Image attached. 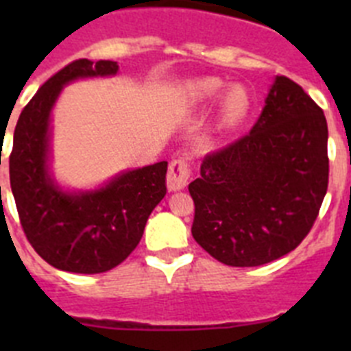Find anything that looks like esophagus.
Masks as SVG:
<instances>
[{"label":"esophagus","instance_id":"34e87169","mask_svg":"<svg viewBox=\"0 0 351 351\" xmlns=\"http://www.w3.org/2000/svg\"><path fill=\"white\" fill-rule=\"evenodd\" d=\"M190 160L186 156H178L176 160L170 161L169 176H167V186L170 191H179L188 184L190 179Z\"/></svg>","mask_w":351,"mask_h":351}]
</instances>
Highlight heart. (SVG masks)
I'll return each instance as SVG.
<instances>
[{"mask_svg":"<svg viewBox=\"0 0 351 351\" xmlns=\"http://www.w3.org/2000/svg\"><path fill=\"white\" fill-rule=\"evenodd\" d=\"M223 91V84L216 79H207L195 86V96L198 100H213ZM250 110V96L246 89L234 86L226 91L223 100V123L226 126H235L246 117Z\"/></svg>","mask_w":351,"mask_h":351,"instance_id":"heart-1","label":"heart"}]
</instances>
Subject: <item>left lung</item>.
<instances>
[{"mask_svg": "<svg viewBox=\"0 0 351 351\" xmlns=\"http://www.w3.org/2000/svg\"><path fill=\"white\" fill-rule=\"evenodd\" d=\"M327 119L311 96L276 77L251 132L209 153L190 182L191 234L232 267H256L295 250L328 186Z\"/></svg>", "mask_w": 351, "mask_h": 351, "instance_id": "left-lung-1", "label": "left lung"}]
</instances>
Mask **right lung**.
Returning a JSON list of instances; mask_svg holds the SVG:
<instances>
[{
	"label": "right lung",
	"mask_w": 351,
	"mask_h": 351,
	"mask_svg": "<svg viewBox=\"0 0 351 351\" xmlns=\"http://www.w3.org/2000/svg\"><path fill=\"white\" fill-rule=\"evenodd\" d=\"M116 61L77 60L52 75L21 112L10 153V186L27 241L52 267L98 274L141 243L149 214L167 193V161L119 173L95 191L68 193L49 176L51 110L64 84L116 75Z\"/></svg>",
	"instance_id": "1"
}]
</instances>
